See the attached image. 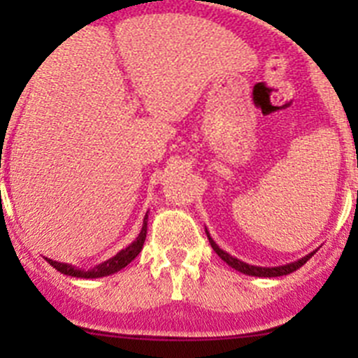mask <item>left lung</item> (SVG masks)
Instances as JSON below:
<instances>
[{"mask_svg":"<svg viewBox=\"0 0 358 358\" xmlns=\"http://www.w3.org/2000/svg\"><path fill=\"white\" fill-rule=\"evenodd\" d=\"M208 240H210L211 248H213V251L217 252L220 258H222L224 262H226L229 267H233L235 271H240V273L248 274V276H258V278H276V276H287V274L294 273V271H297L299 267H303V265L306 264V262L314 256V252H310L308 256H305V258H301V260L294 262V264H289V265H280V267H255V265H249V264H243V262L236 260V258H233L231 255H227L226 251H222V249L218 248L217 243L211 240V236L208 235Z\"/></svg>","mask_w":358,"mask_h":358,"instance_id":"1","label":"left lung"}]
</instances>
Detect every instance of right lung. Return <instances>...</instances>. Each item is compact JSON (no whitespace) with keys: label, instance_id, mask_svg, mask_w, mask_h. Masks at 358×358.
<instances>
[{"label":"right lung","instance_id":"right-lung-1","mask_svg":"<svg viewBox=\"0 0 358 358\" xmlns=\"http://www.w3.org/2000/svg\"><path fill=\"white\" fill-rule=\"evenodd\" d=\"M145 238H147V215H145V220H143V227H141V233L138 235V238L129 245V248L122 249L116 256L109 258L107 262L103 264L96 265L94 268L91 271H78V268L71 267L68 264H59V262H53L48 260V264L52 265L53 268H57L59 273L66 274V276H71V278H102V276H109V274H115L118 271H122L123 267H127L132 260H134L136 256L140 255L141 249H143V243Z\"/></svg>","mask_w":358,"mask_h":358}]
</instances>
